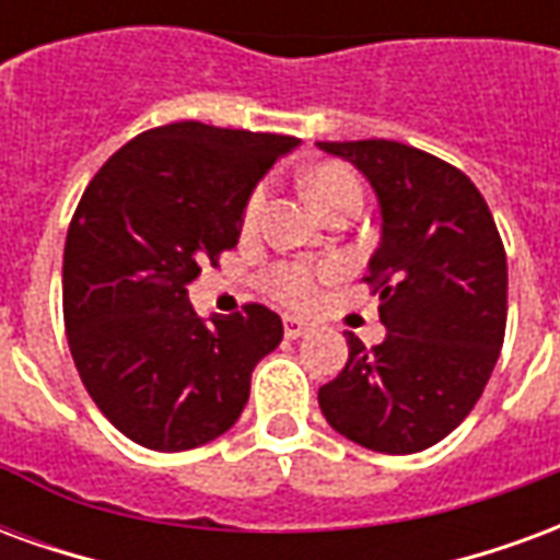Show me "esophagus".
Returning a JSON list of instances; mask_svg holds the SVG:
<instances>
[{
	"label": "esophagus",
	"mask_w": 560,
	"mask_h": 560,
	"mask_svg": "<svg viewBox=\"0 0 560 560\" xmlns=\"http://www.w3.org/2000/svg\"><path fill=\"white\" fill-rule=\"evenodd\" d=\"M308 329H312V324L303 320V317H284V336H288V339H303Z\"/></svg>",
	"instance_id": "1"
}]
</instances>
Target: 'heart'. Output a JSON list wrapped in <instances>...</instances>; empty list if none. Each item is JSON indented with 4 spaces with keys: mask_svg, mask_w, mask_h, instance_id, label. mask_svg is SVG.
<instances>
[{
    "mask_svg": "<svg viewBox=\"0 0 560 560\" xmlns=\"http://www.w3.org/2000/svg\"><path fill=\"white\" fill-rule=\"evenodd\" d=\"M305 195L315 203L320 212L329 209L332 203H339L341 197H363L360 179L345 167L327 164V167H317L305 176ZM267 207V188H255V195L248 197L243 212V228L252 231L260 212ZM332 276V264H303V260H291V264H276L267 272L269 291L279 296L281 303L288 305H312L317 300V288L320 281Z\"/></svg>",
    "mask_w": 560,
    "mask_h": 560,
    "instance_id": "1",
    "label": "heart"
}]
</instances>
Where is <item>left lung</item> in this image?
Here are the masks:
<instances>
[{
	"label": "left lung",
	"instance_id": "8db88e82",
	"mask_svg": "<svg viewBox=\"0 0 560 560\" xmlns=\"http://www.w3.org/2000/svg\"><path fill=\"white\" fill-rule=\"evenodd\" d=\"M351 161L381 207L369 257L387 336L317 389L327 422L353 444L408 456L444 441L486 389L506 327V255L477 185L396 140L317 143Z\"/></svg>",
	"mask_w": 560,
	"mask_h": 560
}]
</instances>
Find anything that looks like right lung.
<instances>
[{"label":"right lung","mask_w":560,"mask_h":560,"mask_svg":"<svg viewBox=\"0 0 560 560\" xmlns=\"http://www.w3.org/2000/svg\"><path fill=\"white\" fill-rule=\"evenodd\" d=\"M296 147L171 122L128 140L80 197L62 257L68 348L98 411L135 444L179 453L215 441L279 348L284 327L267 305L203 320L188 284L240 243L255 185Z\"/></svg>","instance_id":"obj_1"}]
</instances>
